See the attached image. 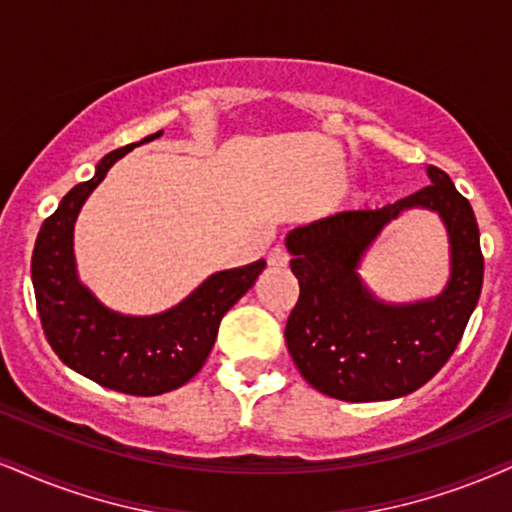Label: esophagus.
Listing matches in <instances>:
<instances>
[{"mask_svg":"<svg viewBox=\"0 0 512 512\" xmlns=\"http://www.w3.org/2000/svg\"><path fill=\"white\" fill-rule=\"evenodd\" d=\"M268 263H270V266H275V268H285L289 263V254H287L285 246L275 244L273 249H270V254H268Z\"/></svg>","mask_w":512,"mask_h":512,"instance_id":"34e87169","label":"esophagus"}]
</instances>
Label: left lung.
<instances>
[{"mask_svg": "<svg viewBox=\"0 0 512 512\" xmlns=\"http://www.w3.org/2000/svg\"><path fill=\"white\" fill-rule=\"evenodd\" d=\"M432 185L382 208L334 213L287 235L299 301L287 318L285 342L304 380L351 403L410 394L444 368L463 337L479 292L484 256L470 201L449 175L427 168ZM413 205L437 210L452 239L450 287L432 302L387 307L357 280L362 251L381 227Z\"/></svg>", "mask_w": 512, "mask_h": 512, "instance_id": "8db88e82", "label": "left lung"}]
</instances>
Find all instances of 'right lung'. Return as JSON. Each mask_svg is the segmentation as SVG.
Here are the masks:
<instances>
[{
    "label": "right lung",
    "mask_w": 512,
    "mask_h": 512,
    "mask_svg": "<svg viewBox=\"0 0 512 512\" xmlns=\"http://www.w3.org/2000/svg\"><path fill=\"white\" fill-rule=\"evenodd\" d=\"M159 135L161 130L106 154L94 178L75 185L44 220L30 261L37 313L56 356L92 382L132 396L166 394L192 380L213 349L223 315L266 268V261H256L211 275L182 304L149 318L113 313L80 285L73 261L80 206L113 163Z\"/></svg>",
    "instance_id": "obj_1"
}]
</instances>
